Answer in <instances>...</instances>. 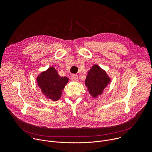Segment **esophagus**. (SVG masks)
<instances>
[{
  "label": "esophagus",
  "instance_id": "obj_1",
  "mask_svg": "<svg viewBox=\"0 0 152 152\" xmlns=\"http://www.w3.org/2000/svg\"><path fill=\"white\" fill-rule=\"evenodd\" d=\"M72 79L74 81H77L78 80V76L76 75H72Z\"/></svg>",
  "mask_w": 152,
  "mask_h": 152
}]
</instances>
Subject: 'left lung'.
I'll use <instances>...</instances> for the list:
<instances>
[{
  "label": "left lung",
  "mask_w": 152,
  "mask_h": 152,
  "mask_svg": "<svg viewBox=\"0 0 152 152\" xmlns=\"http://www.w3.org/2000/svg\"><path fill=\"white\" fill-rule=\"evenodd\" d=\"M111 80V77L107 75L106 72L98 65L94 64L88 72L85 84L92 97L97 98L102 95Z\"/></svg>",
  "instance_id": "left-lung-1"
}]
</instances>
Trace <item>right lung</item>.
Here are the masks:
<instances>
[{
  "instance_id": "1",
  "label": "right lung",
  "mask_w": 152,
  "mask_h": 152,
  "mask_svg": "<svg viewBox=\"0 0 152 152\" xmlns=\"http://www.w3.org/2000/svg\"><path fill=\"white\" fill-rule=\"evenodd\" d=\"M69 80L67 77L60 76L53 67L42 72L37 77V85L42 94L53 101H57L61 98Z\"/></svg>"
}]
</instances>
